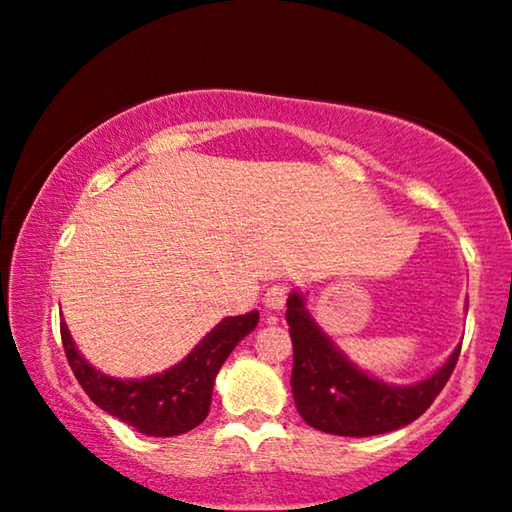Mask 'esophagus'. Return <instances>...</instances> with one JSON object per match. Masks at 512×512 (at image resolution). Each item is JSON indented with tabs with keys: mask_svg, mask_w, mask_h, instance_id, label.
<instances>
[{
	"mask_svg": "<svg viewBox=\"0 0 512 512\" xmlns=\"http://www.w3.org/2000/svg\"><path fill=\"white\" fill-rule=\"evenodd\" d=\"M288 283H274L271 288H267V292H264V306L271 311H281L285 302H288Z\"/></svg>",
	"mask_w": 512,
	"mask_h": 512,
	"instance_id": "esophagus-1",
	"label": "esophagus"
}]
</instances>
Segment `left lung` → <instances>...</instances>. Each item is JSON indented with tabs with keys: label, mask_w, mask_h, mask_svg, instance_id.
<instances>
[{
	"label": "left lung",
	"mask_w": 512,
	"mask_h": 512,
	"mask_svg": "<svg viewBox=\"0 0 512 512\" xmlns=\"http://www.w3.org/2000/svg\"><path fill=\"white\" fill-rule=\"evenodd\" d=\"M285 320L292 337V395L306 424L323 433L367 438L398 431L419 419L452 377L461 346L447 363L410 386H395L358 370L306 311L302 292L292 290Z\"/></svg>",
	"instance_id": "1"
}]
</instances>
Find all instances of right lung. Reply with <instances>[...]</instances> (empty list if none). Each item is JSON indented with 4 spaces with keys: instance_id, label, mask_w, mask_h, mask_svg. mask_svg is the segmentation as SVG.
<instances>
[{
    "instance_id": "add662e5",
    "label": "right lung",
    "mask_w": 512,
    "mask_h": 512,
    "mask_svg": "<svg viewBox=\"0 0 512 512\" xmlns=\"http://www.w3.org/2000/svg\"><path fill=\"white\" fill-rule=\"evenodd\" d=\"M257 320V311L224 318L185 360L145 379L107 377L86 363L65 323H60V337L74 377L100 410L133 426L138 433L173 438L192 431L208 417L217 372L236 344L255 330Z\"/></svg>"
}]
</instances>
